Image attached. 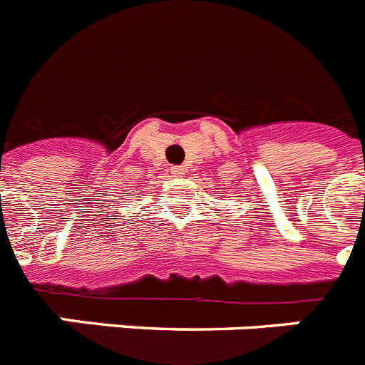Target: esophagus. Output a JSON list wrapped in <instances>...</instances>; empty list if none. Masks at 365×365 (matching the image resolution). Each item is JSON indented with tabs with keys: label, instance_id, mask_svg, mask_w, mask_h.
<instances>
[{
	"label": "esophagus",
	"instance_id": "34e87169",
	"mask_svg": "<svg viewBox=\"0 0 365 365\" xmlns=\"http://www.w3.org/2000/svg\"><path fill=\"white\" fill-rule=\"evenodd\" d=\"M186 173L185 166H172V175L173 177H182Z\"/></svg>",
	"mask_w": 365,
	"mask_h": 365
}]
</instances>
